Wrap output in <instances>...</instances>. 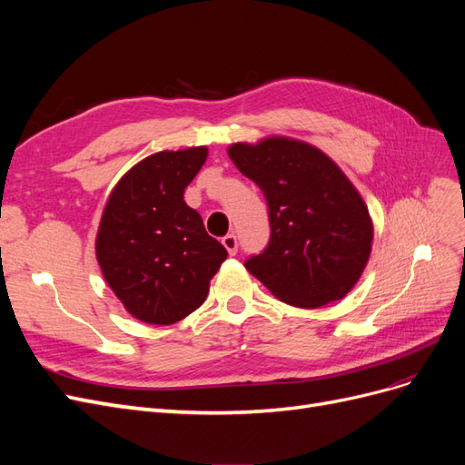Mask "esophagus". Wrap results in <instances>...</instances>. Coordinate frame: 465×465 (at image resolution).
<instances>
[{"label":"esophagus","instance_id":"obj_1","mask_svg":"<svg viewBox=\"0 0 465 465\" xmlns=\"http://www.w3.org/2000/svg\"><path fill=\"white\" fill-rule=\"evenodd\" d=\"M223 246L227 248V252H229L231 256H234L236 252H238V238L234 234H227V236L223 238Z\"/></svg>","mask_w":465,"mask_h":465}]
</instances>
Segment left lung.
<instances>
[{"label": "left lung", "instance_id": "obj_1", "mask_svg": "<svg viewBox=\"0 0 465 465\" xmlns=\"http://www.w3.org/2000/svg\"><path fill=\"white\" fill-rule=\"evenodd\" d=\"M229 157L263 192L270 242L246 270L273 297L299 308L343 299L371 256L372 219L361 193L326 153L291 137L234 143Z\"/></svg>", "mask_w": 465, "mask_h": 465}]
</instances>
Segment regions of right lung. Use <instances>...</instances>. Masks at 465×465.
Wrapping results in <instances>:
<instances>
[{"label": "right lung", "instance_id": "right-lung-1", "mask_svg": "<svg viewBox=\"0 0 465 465\" xmlns=\"http://www.w3.org/2000/svg\"><path fill=\"white\" fill-rule=\"evenodd\" d=\"M207 147L161 151L112 190L96 232V260L134 318L168 326L200 308L227 250L209 236L184 190Z\"/></svg>", "mask_w": 465, "mask_h": 465}]
</instances>
